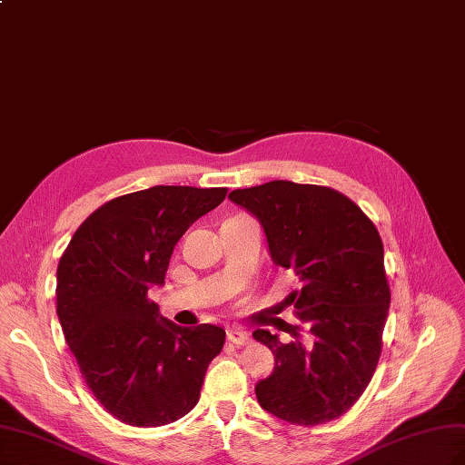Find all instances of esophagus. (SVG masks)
<instances>
[{
	"mask_svg": "<svg viewBox=\"0 0 465 465\" xmlns=\"http://www.w3.org/2000/svg\"><path fill=\"white\" fill-rule=\"evenodd\" d=\"M225 334H228V340L232 341V343H237V346H245V343H249V334L245 330H242V328H228V331H225Z\"/></svg>",
	"mask_w": 465,
	"mask_h": 465,
	"instance_id": "esophagus-1",
	"label": "esophagus"
}]
</instances>
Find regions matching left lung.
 <instances>
[{
    "mask_svg": "<svg viewBox=\"0 0 465 465\" xmlns=\"http://www.w3.org/2000/svg\"><path fill=\"white\" fill-rule=\"evenodd\" d=\"M230 200L263 225L272 263L299 277L284 302L314 336L306 346L253 331L275 355L272 373L255 385L257 401L291 424L334 420L363 395L383 348L391 291L381 235L355 202L328 186L271 181L237 188Z\"/></svg>",
    "mask_w": 465,
    "mask_h": 465,
    "instance_id": "obj_1",
    "label": "left lung"
}]
</instances>
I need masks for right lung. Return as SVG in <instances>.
Returning a JSON list of instances; mask_svg holds the SVG:
<instances>
[{
    "mask_svg": "<svg viewBox=\"0 0 465 465\" xmlns=\"http://www.w3.org/2000/svg\"><path fill=\"white\" fill-rule=\"evenodd\" d=\"M228 190L153 186L82 222L56 269V314L92 395L119 422L153 428L196 407L220 326H176L149 301L173 249Z\"/></svg>",
    "mask_w": 465,
    "mask_h": 465,
    "instance_id": "obj_1",
    "label": "right lung"
}]
</instances>
